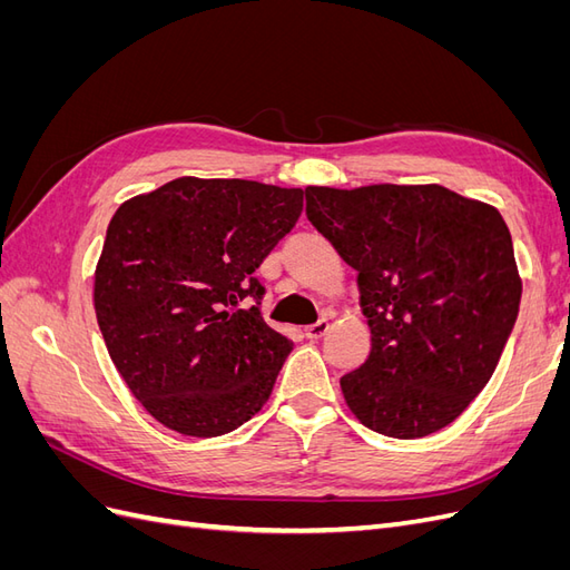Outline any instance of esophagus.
<instances>
[{"label":"esophagus","instance_id":"obj_1","mask_svg":"<svg viewBox=\"0 0 570 570\" xmlns=\"http://www.w3.org/2000/svg\"><path fill=\"white\" fill-rule=\"evenodd\" d=\"M327 327H331V323H327L325 318L316 321L314 325H306V337L308 340H318V337H323L327 333Z\"/></svg>","mask_w":570,"mask_h":570}]
</instances>
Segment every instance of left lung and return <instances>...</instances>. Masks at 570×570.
Returning a JSON list of instances; mask_svg holds the SVG:
<instances>
[{
  "instance_id": "obj_1",
  "label": "left lung",
  "mask_w": 570,
  "mask_h": 570,
  "mask_svg": "<svg viewBox=\"0 0 570 570\" xmlns=\"http://www.w3.org/2000/svg\"><path fill=\"white\" fill-rule=\"evenodd\" d=\"M306 218L358 275L371 354L340 377L375 433L425 438L492 377L521 304V275L494 206L442 185L306 187Z\"/></svg>"
}]
</instances>
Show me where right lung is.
Instances as JSON below:
<instances>
[{
  "instance_id": "right-lung-1",
  "label": "right lung",
  "mask_w": 570,
  "mask_h": 570,
  "mask_svg": "<svg viewBox=\"0 0 570 570\" xmlns=\"http://www.w3.org/2000/svg\"><path fill=\"white\" fill-rule=\"evenodd\" d=\"M302 204V187L185 176L116 209L95 268L97 323L161 425L216 438L268 402L295 344L258 314L254 271Z\"/></svg>"
}]
</instances>
